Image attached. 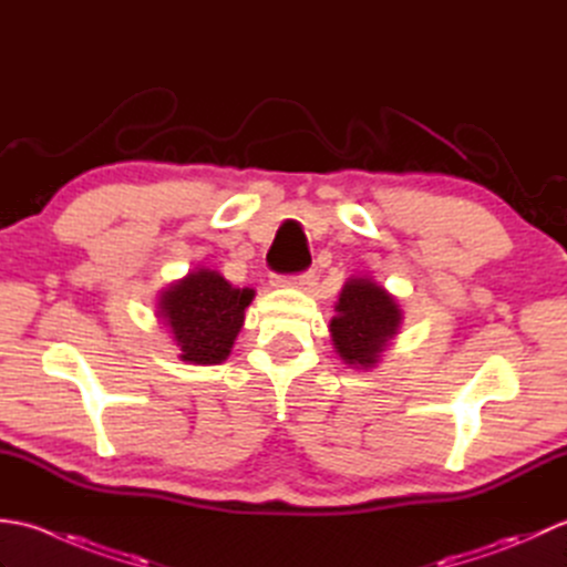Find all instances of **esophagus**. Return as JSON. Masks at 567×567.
Wrapping results in <instances>:
<instances>
[{
    "label": "esophagus",
    "instance_id": "esophagus-1",
    "mask_svg": "<svg viewBox=\"0 0 567 567\" xmlns=\"http://www.w3.org/2000/svg\"><path fill=\"white\" fill-rule=\"evenodd\" d=\"M275 285L277 287H299V290H305L307 285H311V275L309 272H302V275H295V277H275Z\"/></svg>",
    "mask_w": 567,
    "mask_h": 567
}]
</instances>
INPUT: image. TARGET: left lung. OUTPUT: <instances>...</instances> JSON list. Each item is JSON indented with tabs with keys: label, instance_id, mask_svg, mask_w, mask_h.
Masks as SVG:
<instances>
[{
	"label": "left lung",
	"instance_id": "1",
	"mask_svg": "<svg viewBox=\"0 0 567 567\" xmlns=\"http://www.w3.org/2000/svg\"><path fill=\"white\" fill-rule=\"evenodd\" d=\"M333 311L336 317L329 323L333 348L343 363L355 370L380 363L404 319L396 297L368 275L348 277Z\"/></svg>",
	"mask_w": 567,
	"mask_h": 567
}]
</instances>
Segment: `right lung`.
I'll return each instance as SVG.
<instances>
[{
	"label": "right lung",
	"instance_id": "obj_1",
	"mask_svg": "<svg viewBox=\"0 0 567 567\" xmlns=\"http://www.w3.org/2000/svg\"><path fill=\"white\" fill-rule=\"evenodd\" d=\"M252 297L250 287H234L221 272L197 268L165 287L155 315L171 329L179 360L219 365L231 353Z\"/></svg>",
	"mask_w": 567,
	"mask_h": 567
}]
</instances>
